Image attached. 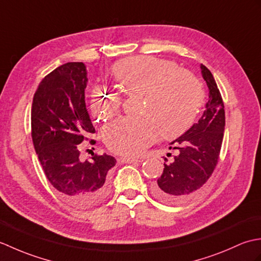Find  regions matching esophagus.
I'll use <instances>...</instances> for the list:
<instances>
[{"label":"esophagus","instance_id":"obj_1","mask_svg":"<svg viewBox=\"0 0 261 261\" xmlns=\"http://www.w3.org/2000/svg\"><path fill=\"white\" fill-rule=\"evenodd\" d=\"M119 160H120L121 163H124V164H138V163H141L142 162L141 159L127 158V157H121Z\"/></svg>","mask_w":261,"mask_h":261}]
</instances>
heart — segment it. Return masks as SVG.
<instances>
[{
	"mask_svg": "<svg viewBox=\"0 0 261 261\" xmlns=\"http://www.w3.org/2000/svg\"><path fill=\"white\" fill-rule=\"evenodd\" d=\"M111 75L122 90L143 94V118H120L104 129L103 139L111 150L136 156L157 139L178 137L195 120L204 99L196 77L178 68L169 60L152 56H134L116 63ZM118 94L95 88L91 95V109L98 119H108L118 112Z\"/></svg>",
	"mask_w": 261,
	"mask_h": 261,
	"instance_id": "1",
	"label": "heart"
}]
</instances>
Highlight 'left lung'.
I'll return each instance as SVG.
<instances>
[{
  "instance_id": "8db88e82",
  "label": "left lung",
  "mask_w": 261,
  "mask_h": 261,
  "mask_svg": "<svg viewBox=\"0 0 261 261\" xmlns=\"http://www.w3.org/2000/svg\"><path fill=\"white\" fill-rule=\"evenodd\" d=\"M199 68L208 87V101L196 123L170 142L176 147L169 149H178V154L173 163L164 164L163 174L152 186L153 195L165 203H180L192 197L207 181L219 160L225 126L224 105L212 73L202 64Z\"/></svg>"
}]
</instances>
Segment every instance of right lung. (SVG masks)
I'll list each match as a JSON object with an SVG mask.
<instances>
[{
    "label": "right lung",
    "mask_w": 261,
    "mask_h": 261,
    "mask_svg": "<svg viewBox=\"0 0 261 261\" xmlns=\"http://www.w3.org/2000/svg\"><path fill=\"white\" fill-rule=\"evenodd\" d=\"M87 70L67 63L39 84L31 109V136L42 169L66 202L79 207L95 205L109 192L114 157L103 153L80 159V143L95 132L85 104Z\"/></svg>",
    "instance_id": "1"
}]
</instances>
